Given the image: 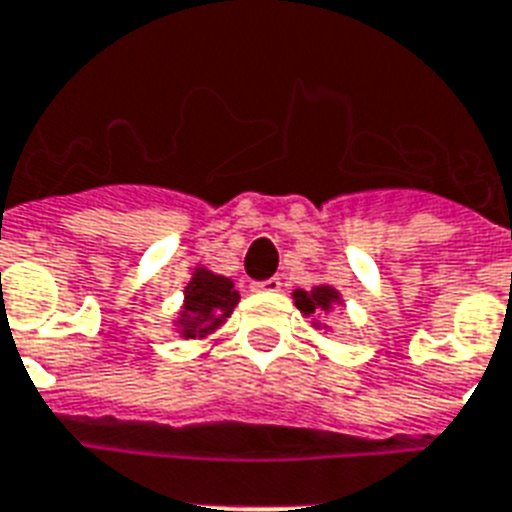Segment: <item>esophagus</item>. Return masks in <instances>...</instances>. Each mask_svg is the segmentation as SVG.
<instances>
[{
	"mask_svg": "<svg viewBox=\"0 0 512 512\" xmlns=\"http://www.w3.org/2000/svg\"><path fill=\"white\" fill-rule=\"evenodd\" d=\"M252 289H255V292H278V289H281V278L273 276V278H265V281H255Z\"/></svg>",
	"mask_w": 512,
	"mask_h": 512,
	"instance_id": "esophagus-1",
	"label": "esophagus"
}]
</instances>
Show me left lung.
<instances>
[{"label":"left lung","instance_id":"obj_1","mask_svg":"<svg viewBox=\"0 0 512 512\" xmlns=\"http://www.w3.org/2000/svg\"><path fill=\"white\" fill-rule=\"evenodd\" d=\"M294 305L302 310L305 315H315V313H328L334 305H342V294L336 292L334 286H315L313 292H302L297 289L294 292Z\"/></svg>","mask_w":512,"mask_h":512}]
</instances>
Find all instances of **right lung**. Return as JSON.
I'll return each instance as SVG.
<instances>
[{"instance_id": "right-lung-1", "label": "right lung", "mask_w": 512, "mask_h": 512, "mask_svg": "<svg viewBox=\"0 0 512 512\" xmlns=\"http://www.w3.org/2000/svg\"><path fill=\"white\" fill-rule=\"evenodd\" d=\"M239 292L234 281L215 276L213 270L197 268L184 292V310L178 313V334L184 339H202L213 334L228 315L234 313Z\"/></svg>"}]
</instances>
